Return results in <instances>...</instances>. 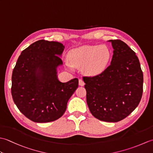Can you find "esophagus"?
I'll return each instance as SVG.
<instances>
[{"label": "esophagus", "mask_w": 153, "mask_h": 153, "mask_svg": "<svg viewBox=\"0 0 153 153\" xmlns=\"http://www.w3.org/2000/svg\"><path fill=\"white\" fill-rule=\"evenodd\" d=\"M79 85L80 86H83L85 85V82H83V80L82 79H79Z\"/></svg>", "instance_id": "34e87169"}]
</instances>
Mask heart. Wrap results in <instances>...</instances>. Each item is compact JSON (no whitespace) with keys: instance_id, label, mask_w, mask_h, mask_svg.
Here are the masks:
<instances>
[{"instance_id":"b5f03b06","label":"heart","mask_w":153,"mask_h":153,"mask_svg":"<svg viewBox=\"0 0 153 153\" xmlns=\"http://www.w3.org/2000/svg\"><path fill=\"white\" fill-rule=\"evenodd\" d=\"M70 60L75 66H83L90 75L102 73L108 66L111 51L106 45L82 46L71 51Z\"/></svg>"}]
</instances>
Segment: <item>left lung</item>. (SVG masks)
<instances>
[{
	"label": "left lung",
	"mask_w": 153,
	"mask_h": 153,
	"mask_svg": "<svg viewBox=\"0 0 153 153\" xmlns=\"http://www.w3.org/2000/svg\"><path fill=\"white\" fill-rule=\"evenodd\" d=\"M111 64L95 76H83L87 103L99 120L117 122L136 108L143 95V74L135 53L120 39L110 40Z\"/></svg>",
	"instance_id": "left-lung-1"
}]
</instances>
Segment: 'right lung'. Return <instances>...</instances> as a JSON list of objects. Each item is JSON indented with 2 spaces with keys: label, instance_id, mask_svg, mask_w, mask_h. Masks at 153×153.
Segmentation results:
<instances>
[{
  "label": "right lung",
  "instance_id": "obj_1",
  "mask_svg": "<svg viewBox=\"0 0 153 153\" xmlns=\"http://www.w3.org/2000/svg\"><path fill=\"white\" fill-rule=\"evenodd\" d=\"M64 45L39 40L22 52L12 71L11 93L23 114L37 123L53 122L66 110L67 103L78 87V79L58 81L57 66L62 64Z\"/></svg>",
  "mask_w": 153,
  "mask_h": 153
}]
</instances>
